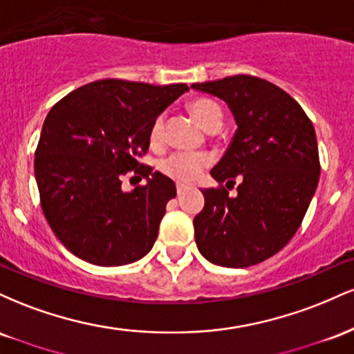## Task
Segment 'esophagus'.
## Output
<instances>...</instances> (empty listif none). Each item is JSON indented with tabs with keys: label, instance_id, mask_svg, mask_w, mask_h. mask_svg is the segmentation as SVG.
Here are the masks:
<instances>
[{
	"label": "esophagus",
	"instance_id": "1",
	"mask_svg": "<svg viewBox=\"0 0 354 354\" xmlns=\"http://www.w3.org/2000/svg\"><path fill=\"white\" fill-rule=\"evenodd\" d=\"M186 191V186H183V185H178L176 186V193H178V196H181L183 193H185Z\"/></svg>",
	"mask_w": 354,
	"mask_h": 354
}]
</instances>
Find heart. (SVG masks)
Instances as JSON below:
<instances>
[{"mask_svg": "<svg viewBox=\"0 0 354 354\" xmlns=\"http://www.w3.org/2000/svg\"><path fill=\"white\" fill-rule=\"evenodd\" d=\"M191 115L200 123V126L209 131V129L218 128L223 123L221 108L214 101L200 98L191 101L189 104ZM165 131V115L154 118L151 128H149V140L151 143H160L163 140ZM211 165V158L203 153H173L168 158L161 160L160 171L165 176L171 178L173 181L181 183V185H189L201 176L203 171Z\"/></svg>", "mask_w": 354, "mask_h": 354, "instance_id": "obj_1", "label": "heart"}]
</instances>
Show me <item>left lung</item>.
<instances>
[{"mask_svg": "<svg viewBox=\"0 0 354 354\" xmlns=\"http://www.w3.org/2000/svg\"><path fill=\"white\" fill-rule=\"evenodd\" d=\"M191 88L225 101L238 124L211 169L219 186L203 189L205 208L193 219L196 246L213 265H258L288 245L310 206L319 181L315 128L298 101L256 76ZM236 179L239 194L231 198L227 190Z\"/></svg>", "mask_w": 354, "mask_h": 354, "instance_id": "1", "label": "left lung"}]
</instances>
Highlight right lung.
<instances>
[{"instance_id":"right-lung-1","label":"right lung","mask_w":354,"mask_h":354,"mask_svg":"<svg viewBox=\"0 0 354 354\" xmlns=\"http://www.w3.org/2000/svg\"><path fill=\"white\" fill-rule=\"evenodd\" d=\"M185 91V83L100 80L50 109L35 176L44 218L73 254L91 265L121 266L149 253L176 186L138 158L148 151L154 118ZM129 171L149 183L126 194L120 180Z\"/></svg>"}]
</instances>
